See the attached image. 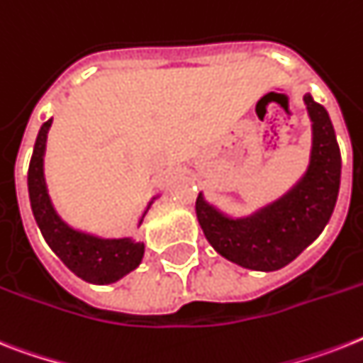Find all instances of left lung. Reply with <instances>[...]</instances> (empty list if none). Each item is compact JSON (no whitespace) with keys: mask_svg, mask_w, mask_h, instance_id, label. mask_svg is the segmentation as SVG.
I'll list each match as a JSON object with an SVG mask.
<instances>
[{"mask_svg":"<svg viewBox=\"0 0 363 363\" xmlns=\"http://www.w3.org/2000/svg\"><path fill=\"white\" fill-rule=\"evenodd\" d=\"M313 121L311 164L298 186L246 220H229L197 197L196 212L212 248L252 270H278L296 259L319 237L335 207L341 152L328 111L304 96Z\"/></svg>","mask_w":363,"mask_h":363,"instance_id":"obj_1","label":"left lung"}]
</instances>
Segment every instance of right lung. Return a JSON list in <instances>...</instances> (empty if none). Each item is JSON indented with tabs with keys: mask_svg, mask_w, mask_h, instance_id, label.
I'll list each match as a JSON object with an SVG mask.
<instances>
[{
	"mask_svg": "<svg viewBox=\"0 0 363 363\" xmlns=\"http://www.w3.org/2000/svg\"><path fill=\"white\" fill-rule=\"evenodd\" d=\"M50 125L52 119L46 121L38 130L28 172L29 201L37 225L50 248L78 278L89 284H111L140 264L143 257V244L132 242L130 238L102 240L82 235L61 222L50 203L43 177V155Z\"/></svg>",
	"mask_w": 363,
	"mask_h": 363,
	"instance_id": "add662e5",
	"label": "right lung"
}]
</instances>
